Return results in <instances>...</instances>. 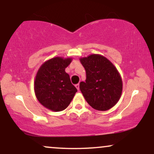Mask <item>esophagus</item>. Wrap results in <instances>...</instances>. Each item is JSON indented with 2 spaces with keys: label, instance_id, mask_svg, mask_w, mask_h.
<instances>
[{
  "label": "esophagus",
  "instance_id": "34e87169",
  "mask_svg": "<svg viewBox=\"0 0 154 154\" xmlns=\"http://www.w3.org/2000/svg\"><path fill=\"white\" fill-rule=\"evenodd\" d=\"M75 87L77 88V89L78 90V91H79V84H77V85H75Z\"/></svg>",
  "mask_w": 154,
  "mask_h": 154
}]
</instances>
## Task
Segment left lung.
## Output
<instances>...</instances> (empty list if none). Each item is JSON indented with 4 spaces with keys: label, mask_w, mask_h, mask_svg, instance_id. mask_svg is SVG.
<instances>
[{
    "label": "left lung",
    "mask_w": 154,
    "mask_h": 154,
    "mask_svg": "<svg viewBox=\"0 0 154 154\" xmlns=\"http://www.w3.org/2000/svg\"><path fill=\"white\" fill-rule=\"evenodd\" d=\"M79 61L86 71L85 82L79 83V89L88 104L98 111H107L115 106L122 92V80L114 65L99 54Z\"/></svg>",
    "instance_id": "left-lung-1"
}]
</instances>
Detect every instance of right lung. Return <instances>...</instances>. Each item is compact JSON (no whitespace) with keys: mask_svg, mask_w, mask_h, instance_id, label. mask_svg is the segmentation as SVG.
Masks as SVG:
<instances>
[{"mask_svg":"<svg viewBox=\"0 0 154 154\" xmlns=\"http://www.w3.org/2000/svg\"><path fill=\"white\" fill-rule=\"evenodd\" d=\"M71 58L55 57L40 67L35 77V95L43 106L53 111H61L71 103L77 90L65 72Z\"/></svg>","mask_w":154,"mask_h":154,"instance_id":"1","label":"right lung"}]
</instances>
